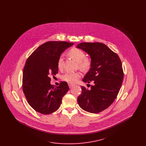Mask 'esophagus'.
<instances>
[{
	"mask_svg": "<svg viewBox=\"0 0 146 146\" xmlns=\"http://www.w3.org/2000/svg\"><path fill=\"white\" fill-rule=\"evenodd\" d=\"M68 85H69V87H70V88H73L74 86V85H73V84H68Z\"/></svg>",
	"mask_w": 146,
	"mask_h": 146,
	"instance_id": "esophagus-1",
	"label": "esophagus"
}]
</instances>
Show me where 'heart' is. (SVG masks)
<instances>
[{
    "mask_svg": "<svg viewBox=\"0 0 146 146\" xmlns=\"http://www.w3.org/2000/svg\"><path fill=\"white\" fill-rule=\"evenodd\" d=\"M68 54L76 62L78 63L79 67L81 70H86L90 68V60L88 57H85V54L82 50L78 48H73L69 51ZM63 61V57L62 56H61L57 61V67L60 70L62 68ZM81 76L82 74L79 72L75 73L67 72L62 76V79L68 83L73 84L76 83Z\"/></svg>",
    "mask_w": 146,
    "mask_h": 146,
    "instance_id": "obj_1",
    "label": "heart"
}]
</instances>
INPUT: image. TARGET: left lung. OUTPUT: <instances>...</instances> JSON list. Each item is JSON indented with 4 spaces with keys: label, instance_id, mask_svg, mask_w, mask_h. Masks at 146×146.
Segmentation results:
<instances>
[{
    "label": "left lung",
    "instance_id": "8db88e82",
    "mask_svg": "<svg viewBox=\"0 0 146 146\" xmlns=\"http://www.w3.org/2000/svg\"><path fill=\"white\" fill-rule=\"evenodd\" d=\"M76 48L90 56L91 68L83 82L94 85L89 90L81 86L77 99L84 111L98 113L111 105L118 95L124 78L121 60L118 55L101 42H81Z\"/></svg>",
    "mask_w": 146,
    "mask_h": 146
}]
</instances>
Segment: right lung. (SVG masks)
Wrapping results in <instances>:
<instances>
[{
    "label": "right lung",
    "instance_id": "1",
    "mask_svg": "<svg viewBox=\"0 0 146 146\" xmlns=\"http://www.w3.org/2000/svg\"><path fill=\"white\" fill-rule=\"evenodd\" d=\"M74 44L66 42L44 43L28 57L23 71L22 88L29 104L35 111L49 114L57 111L69 90L65 82L50 84V75L58 73L57 61L63 52Z\"/></svg>",
    "mask_w": 146,
    "mask_h": 146
}]
</instances>
